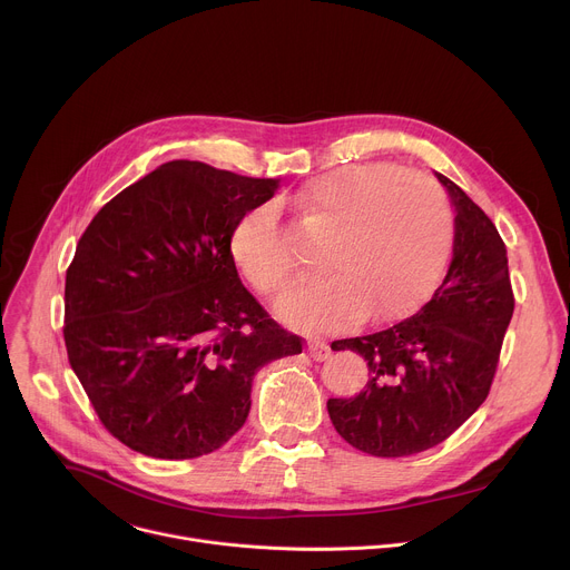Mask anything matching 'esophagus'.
<instances>
[{"label": "esophagus", "mask_w": 570, "mask_h": 570, "mask_svg": "<svg viewBox=\"0 0 570 570\" xmlns=\"http://www.w3.org/2000/svg\"><path fill=\"white\" fill-rule=\"evenodd\" d=\"M308 354L313 356V361H327L332 356V347L324 341H308Z\"/></svg>", "instance_id": "esophagus-1"}]
</instances>
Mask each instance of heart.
Masks as SVG:
<instances>
[{"label":"heart","mask_w":570,"mask_h":570,"mask_svg":"<svg viewBox=\"0 0 570 570\" xmlns=\"http://www.w3.org/2000/svg\"><path fill=\"white\" fill-rule=\"evenodd\" d=\"M295 205L315 232H332L322 279L293 288L279 315L306 330H341L363 320H387L420 304L451 259L453 216L442 187L392 165H350L308 180ZM229 253L246 279L277 297L295 277V255L275 205L243 214Z\"/></svg>","instance_id":"1"}]
</instances>
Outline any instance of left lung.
Returning a JSON list of instances; mask_svg holds the SVG:
<instances>
[{"label": "left lung", "mask_w": 570, "mask_h": 570, "mask_svg": "<svg viewBox=\"0 0 570 570\" xmlns=\"http://www.w3.org/2000/svg\"><path fill=\"white\" fill-rule=\"evenodd\" d=\"M455 205L453 259L415 315L376 334L334 341L367 361L370 381L352 399H330L338 435L376 458L415 455L455 433L490 394L514 313L508 250L487 216L438 174Z\"/></svg>", "instance_id": "left-lung-1"}]
</instances>
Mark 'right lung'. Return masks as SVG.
I'll use <instances>...</instances> for the list:
<instances>
[{
	"label": "right lung",
	"instance_id": "right-lung-1",
	"mask_svg": "<svg viewBox=\"0 0 570 570\" xmlns=\"http://www.w3.org/2000/svg\"><path fill=\"white\" fill-rule=\"evenodd\" d=\"M277 180L174 159L106 203L65 277V347L106 431L189 460L250 413L253 379L304 341L240 284L229 236Z\"/></svg>",
	"mask_w": 570,
	"mask_h": 570
}]
</instances>
